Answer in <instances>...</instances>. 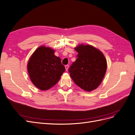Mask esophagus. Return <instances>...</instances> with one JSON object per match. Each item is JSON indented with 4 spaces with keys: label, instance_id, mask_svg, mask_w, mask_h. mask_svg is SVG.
Wrapping results in <instances>:
<instances>
[{
    "label": "esophagus",
    "instance_id": "obj_1",
    "mask_svg": "<svg viewBox=\"0 0 135 135\" xmlns=\"http://www.w3.org/2000/svg\"><path fill=\"white\" fill-rule=\"evenodd\" d=\"M65 69H66V71H68V69H69V65H65Z\"/></svg>",
    "mask_w": 135,
    "mask_h": 135
}]
</instances>
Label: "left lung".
<instances>
[{
	"label": "left lung",
	"instance_id": "left-lung-1",
	"mask_svg": "<svg viewBox=\"0 0 135 135\" xmlns=\"http://www.w3.org/2000/svg\"><path fill=\"white\" fill-rule=\"evenodd\" d=\"M77 59L69 71L74 82L86 91L99 86L105 75L107 64L103 54L90 45H78L74 49Z\"/></svg>",
	"mask_w": 135,
	"mask_h": 135
}]
</instances>
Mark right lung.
<instances>
[{
  "label": "right lung",
  "instance_id": "right-lung-1",
  "mask_svg": "<svg viewBox=\"0 0 135 135\" xmlns=\"http://www.w3.org/2000/svg\"><path fill=\"white\" fill-rule=\"evenodd\" d=\"M55 50L41 46L31 55L27 70L33 84L41 90H47L60 79L65 68L61 59L55 55Z\"/></svg>",
  "mask_w": 135,
  "mask_h": 135
}]
</instances>
